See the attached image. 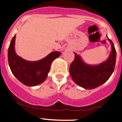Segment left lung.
I'll return each instance as SVG.
<instances>
[{"label":"left lung","mask_w":122,"mask_h":122,"mask_svg":"<svg viewBox=\"0 0 122 122\" xmlns=\"http://www.w3.org/2000/svg\"><path fill=\"white\" fill-rule=\"evenodd\" d=\"M112 51L105 62L96 66L85 64L76 53L74 61L69 67V72L74 82L86 89L98 87L107 81L114 71L116 61V50L111 39Z\"/></svg>","instance_id":"8db88e82"}]
</instances>
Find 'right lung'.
I'll return each mask as SVG.
<instances>
[{"label":"right lung","mask_w":122,"mask_h":122,"mask_svg":"<svg viewBox=\"0 0 122 122\" xmlns=\"http://www.w3.org/2000/svg\"><path fill=\"white\" fill-rule=\"evenodd\" d=\"M15 35L8 50V64L11 72L19 81L27 86H36L42 83L48 76L52 61L60 56L61 53L53 51L38 61H27L18 56L15 51Z\"/></svg>","instance_id":"1"}]
</instances>
